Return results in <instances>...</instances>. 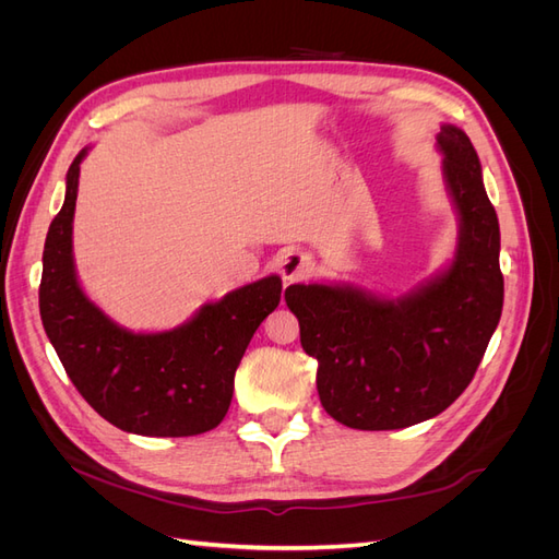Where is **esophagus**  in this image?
<instances>
[{"instance_id": "1", "label": "esophagus", "mask_w": 559, "mask_h": 559, "mask_svg": "<svg viewBox=\"0 0 559 559\" xmlns=\"http://www.w3.org/2000/svg\"><path fill=\"white\" fill-rule=\"evenodd\" d=\"M277 267H280V275H282L284 282H296V280L306 277L310 273L312 261H310L308 253L289 249V251H284L282 257H280Z\"/></svg>"}]
</instances>
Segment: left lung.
I'll return each instance as SVG.
<instances>
[{
    "mask_svg": "<svg viewBox=\"0 0 559 559\" xmlns=\"http://www.w3.org/2000/svg\"><path fill=\"white\" fill-rule=\"evenodd\" d=\"M436 146L460 218L448 267L399 298L352 284H292L300 345L317 359L324 411L361 431L405 429L441 415L480 366L503 308L499 218L476 148L456 126Z\"/></svg>",
    "mask_w": 559,
    "mask_h": 559,
    "instance_id": "8db88e82",
    "label": "left lung"
}]
</instances>
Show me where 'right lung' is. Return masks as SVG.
<instances>
[{"instance_id":"obj_1","label":"right lung","mask_w":559,"mask_h":559,"mask_svg":"<svg viewBox=\"0 0 559 559\" xmlns=\"http://www.w3.org/2000/svg\"><path fill=\"white\" fill-rule=\"evenodd\" d=\"M67 170L64 202L44 245L39 312L50 345L79 394L114 427L140 436H195L218 427L235 370L261 321L280 306L282 280L267 275L205 302L181 326L134 333L81 289L72 224L81 160Z\"/></svg>"}]
</instances>
